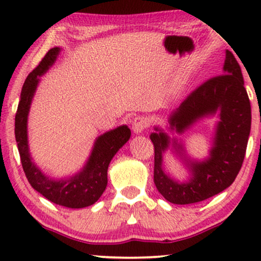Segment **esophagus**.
Listing matches in <instances>:
<instances>
[{
	"instance_id": "esophagus-1",
	"label": "esophagus",
	"mask_w": 261,
	"mask_h": 261,
	"mask_svg": "<svg viewBox=\"0 0 261 261\" xmlns=\"http://www.w3.org/2000/svg\"><path fill=\"white\" fill-rule=\"evenodd\" d=\"M148 127V120L145 116H138L133 120V124H132V129L135 134H141L146 128Z\"/></svg>"
}]
</instances>
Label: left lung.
<instances>
[{
	"label": "left lung",
	"instance_id": "obj_1",
	"mask_svg": "<svg viewBox=\"0 0 261 261\" xmlns=\"http://www.w3.org/2000/svg\"><path fill=\"white\" fill-rule=\"evenodd\" d=\"M217 116L210 154L202 161L187 154L181 139L170 134H184L204 118ZM251 103L245 89L240 65L227 49L223 73L196 89L169 116V127L155 126L149 138L154 145V184L163 197L173 204H191L213 197L229 188L244 163L249 132ZM170 149L187 167L183 182L165 170L163 155Z\"/></svg>",
	"mask_w": 261,
	"mask_h": 261
}]
</instances>
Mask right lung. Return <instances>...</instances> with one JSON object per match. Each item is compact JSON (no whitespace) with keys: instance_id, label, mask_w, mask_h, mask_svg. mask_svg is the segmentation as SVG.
<instances>
[{"instance_id":"obj_1","label":"right lung","mask_w":261,"mask_h":261,"mask_svg":"<svg viewBox=\"0 0 261 261\" xmlns=\"http://www.w3.org/2000/svg\"><path fill=\"white\" fill-rule=\"evenodd\" d=\"M60 51V47L49 49L24 81L15 115V140L24 174L32 188L56 204L80 209L94 204L105 192L108 184L107 174L109 164L117 151L129 140L130 129L122 124L96 138L87 163L72 176L57 179L42 172L31 155L27 129L28 115L40 77L56 63Z\"/></svg>"}]
</instances>
